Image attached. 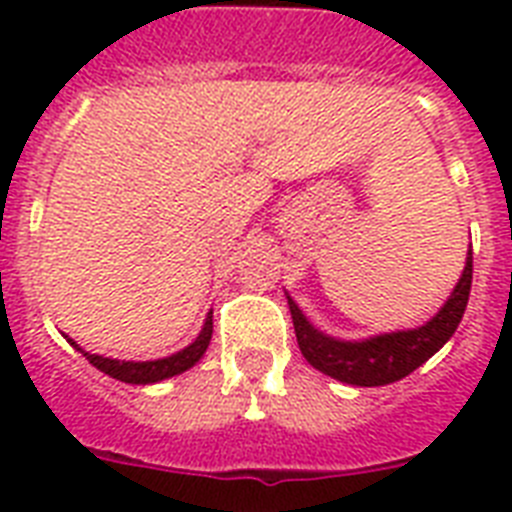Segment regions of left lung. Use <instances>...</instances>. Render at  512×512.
Returning <instances> with one entry per match:
<instances>
[{
	"instance_id": "obj_1",
	"label": "left lung",
	"mask_w": 512,
	"mask_h": 512,
	"mask_svg": "<svg viewBox=\"0 0 512 512\" xmlns=\"http://www.w3.org/2000/svg\"><path fill=\"white\" fill-rule=\"evenodd\" d=\"M470 281H473V249H468L460 281L454 284L452 295L438 308V313L422 327L398 329L385 335L366 337V340H340L321 332L308 321L300 305L287 295L292 324H295L297 345L305 361L340 382L358 388H377L390 382L404 380L417 366H422L433 353L444 348L449 337L457 332L462 313L468 308Z\"/></svg>"
}]
</instances>
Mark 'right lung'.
<instances>
[{
	"label": "right lung",
	"instance_id": "1",
	"mask_svg": "<svg viewBox=\"0 0 512 512\" xmlns=\"http://www.w3.org/2000/svg\"><path fill=\"white\" fill-rule=\"evenodd\" d=\"M209 340H212V311L207 313V319H204V327H201L199 337L191 342V345H185L183 350H177L172 356L164 358H154V361H122V358H106L98 356V353H87L76 345L71 337L68 342L74 345L82 356H87L92 366H98L100 372L108 374V377H114L119 382H130V385H154V382L170 380L175 374L188 372L193 364H199V358L207 353Z\"/></svg>",
	"mask_w": 512,
	"mask_h": 512
}]
</instances>
